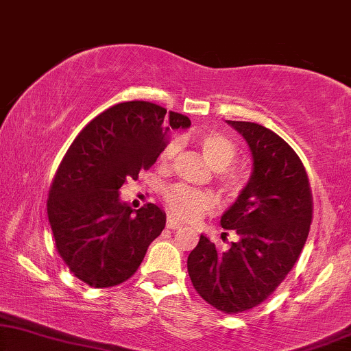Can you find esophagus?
<instances>
[{
	"instance_id": "34e87169",
	"label": "esophagus",
	"mask_w": 351,
	"mask_h": 351,
	"mask_svg": "<svg viewBox=\"0 0 351 351\" xmlns=\"http://www.w3.org/2000/svg\"><path fill=\"white\" fill-rule=\"evenodd\" d=\"M167 227H169V229H171V230H175V229H180V227H182V223L180 219H176L175 216H169V218H167Z\"/></svg>"
}]
</instances>
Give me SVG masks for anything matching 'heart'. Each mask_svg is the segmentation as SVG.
<instances>
[{"instance_id": "obj_1", "label": "heart", "mask_w": 351, "mask_h": 351, "mask_svg": "<svg viewBox=\"0 0 351 351\" xmlns=\"http://www.w3.org/2000/svg\"><path fill=\"white\" fill-rule=\"evenodd\" d=\"M197 146L206 162L218 171V180L226 191L235 192L240 187V176L234 171L224 170L234 164L237 157V147L229 138L218 132H204L195 138ZM180 151V141L171 140L160 152V164L170 165ZM164 202L171 213L180 218H192L199 211L211 206V195L206 192L189 189V187L175 184L164 191Z\"/></svg>"}]
</instances>
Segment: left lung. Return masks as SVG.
<instances>
[{"label":"left lung","instance_id":"obj_1","mask_svg":"<svg viewBox=\"0 0 351 351\" xmlns=\"http://www.w3.org/2000/svg\"><path fill=\"white\" fill-rule=\"evenodd\" d=\"M248 143L253 169L237 200L221 216L239 240L219 250L208 237L187 258L197 293L224 313L264 302L294 267L312 223V191L302 162L275 132L227 121Z\"/></svg>","mask_w":351,"mask_h":351}]
</instances>
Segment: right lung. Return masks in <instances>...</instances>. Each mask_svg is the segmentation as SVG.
Wrapping results in <instances>:
<instances>
[{"label": "right lung", "mask_w": 351, "mask_h": 351, "mask_svg": "<svg viewBox=\"0 0 351 351\" xmlns=\"http://www.w3.org/2000/svg\"><path fill=\"white\" fill-rule=\"evenodd\" d=\"M189 117L149 101H125L88 122L68 147L53 178L47 216L58 254L93 288L130 278L165 227L154 204L133 211L119 189L154 165L171 130Z\"/></svg>", "instance_id": "obj_1"}]
</instances>
